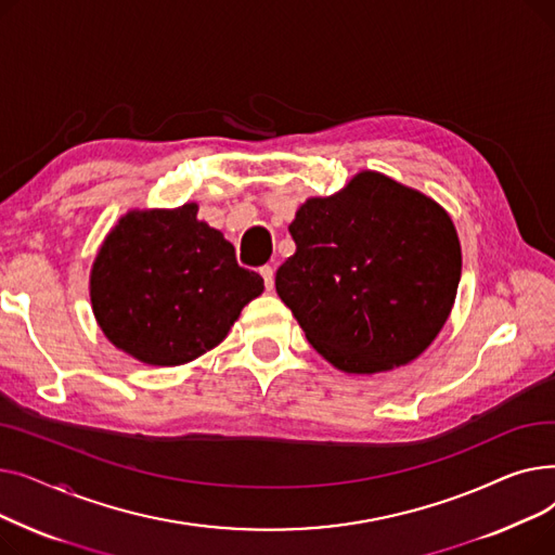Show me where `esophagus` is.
<instances>
[{
  "label": "esophagus",
  "mask_w": 555,
  "mask_h": 555,
  "mask_svg": "<svg viewBox=\"0 0 555 555\" xmlns=\"http://www.w3.org/2000/svg\"><path fill=\"white\" fill-rule=\"evenodd\" d=\"M260 276H262V281H266V287H268V289L274 287V270H272L270 266H262V268H260Z\"/></svg>",
  "instance_id": "esophagus-1"
}]
</instances>
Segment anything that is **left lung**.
I'll return each instance as SVG.
<instances>
[{
	"label": "left lung",
	"mask_w": 555,
	"mask_h": 555,
	"mask_svg": "<svg viewBox=\"0 0 555 555\" xmlns=\"http://www.w3.org/2000/svg\"><path fill=\"white\" fill-rule=\"evenodd\" d=\"M276 293L319 356L344 373L416 360L446 326L461 279L452 218L431 197L362 170L306 199Z\"/></svg>",
	"instance_id": "1"
}]
</instances>
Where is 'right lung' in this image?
I'll return each mask as SVG.
<instances>
[{
	"label": "right lung",
	"instance_id": "1",
	"mask_svg": "<svg viewBox=\"0 0 555 555\" xmlns=\"http://www.w3.org/2000/svg\"><path fill=\"white\" fill-rule=\"evenodd\" d=\"M262 279L238 266L197 204L134 209L107 233L90 274L92 310L105 337L153 366L186 364L218 346Z\"/></svg>",
	"mask_w": 555,
	"mask_h": 555
}]
</instances>
